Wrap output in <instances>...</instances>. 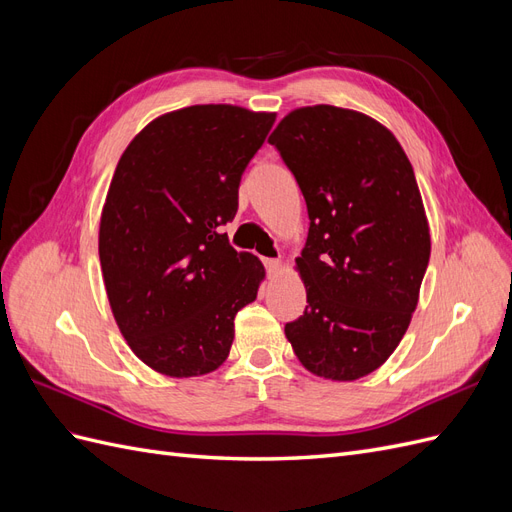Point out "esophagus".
<instances>
[{"instance_id": "esophagus-1", "label": "esophagus", "mask_w": 512, "mask_h": 512, "mask_svg": "<svg viewBox=\"0 0 512 512\" xmlns=\"http://www.w3.org/2000/svg\"><path fill=\"white\" fill-rule=\"evenodd\" d=\"M265 267L269 271V275H277L282 271V260H275V258H265Z\"/></svg>"}]
</instances>
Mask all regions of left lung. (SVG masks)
<instances>
[{
	"instance_id": "left-lung-1",
	"label": "left lung",
	"mask_w": 512,
	"mask_h": 512,
	"mask_svg": "<svg viewBox=\"0 0 512 512\" xmlns=\"http://www.w3.org/2000/svg\"><path fill=\"white\" fill-rule=\"evenodd\" d=\"M269 143L309 215L294 260L309 305L286 337L312 374L359 380L399 346L427 271L429 224L412 164L382 123L331 104L294 108Z\"/></svg>"
}]
</instances>
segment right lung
<instances>
[{
  "label": "right lung",
  "instance_id": "right-lung-1",
  "mask_svg": "<svg viewBox=\"0 0 512 512\" xmlns=\"http://www.w3.org/2000/svg\"><path fill=\"white\" fill-rule=\"evenodd\" d=\"M273 121L232 104L179 108L147 123L119 158L100 218L102 277L121 335L158 374L218 369L237 312L265 280L222 226Z\"/></svg>",
  "mask_w": 512,
  "mask_h": 512
}]
</instances>
